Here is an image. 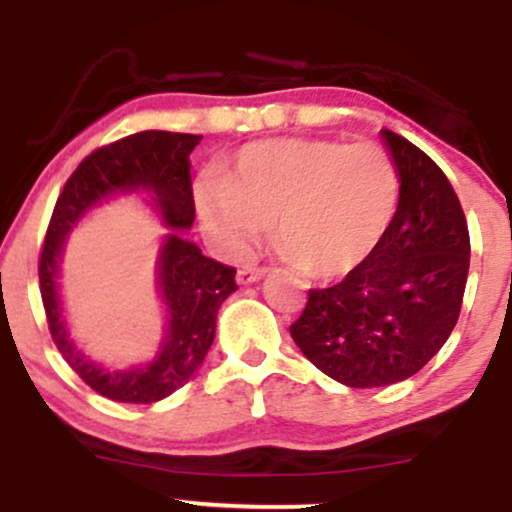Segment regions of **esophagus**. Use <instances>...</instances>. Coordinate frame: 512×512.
Returning <instances> with one entry per match:
<instances>
[{"mask_svg": "<svg viewBox=\"0 0 512 512\" xmlns=\"http://www.w3.org/2000/svg\"><path fill=\"white\" fill-rule=\"evenodd\" d=\"M262 276H264V269H257V267H243V269H238V284L248 286V284H252V281L262 279Z\"/></svg>", "mask_w": 512, "mask_h": 512, "instance_id": "obj_1", "label": "esophagus"}]
</instances>
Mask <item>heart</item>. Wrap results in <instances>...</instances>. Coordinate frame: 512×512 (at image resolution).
I'll return each instance as SVG.
<instances>
[{
  "mask_svg": "<svg viewBox=\"0 0 512 512\" xmlns=\"http://www.w3.org/2000/svg\"><path fill=\"white\" fill-rule=\"evenodd\" d=\"M399 197L402 180L385 146L267 139L243 146L223 178L199 185L197 211L226 260L255 255L274 221L286 262L337 279L383 248Z\"/></svg>",
  "mask_w": 512,
  "mask_h": 512,
  "instance_id": "heart-1",
  "label": "heart"
}]
</instances>
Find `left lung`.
Segmentation results:
<instances>
[{"instance_id": "left-lung-1", "label": "left lung", "mask_w": 512, "mask_h": 512, "mask_svg": "<svg viewBox=\"0 0 512 512\" xmlns=\"http://www.w3.org/2000/svg\"><path fill=\"white\" fill-rule=\"evenodd\" d=\"M402 197L383 248L330 289H310L291 337L349 387L407 380L438 354L460 317L469 231L450 180L419 146L383 129Z\"/></svg>"}]
</instances>
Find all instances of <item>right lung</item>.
Instances as JSON below:
<instances>
[{
  "label": "right lung",
  "mask_w": 512,
  "mask_h": 512,
  "mask_svg": "<svg viewBox=\"0 0 512 512\" xmlns=\"http://www.w3.org/2000/svg\"><path fill=\"white\" fill-rule=\"evenodd\" d=\"M199 139V134L146 129L88 154L64 182L40 248V296L52 342L91 390L115 402L151 404L185 385L214 342L221 303L238 289L236 269L204 257L202 250L180 238L178 231L195 221L190 154ZM134 189L149 191L171 226L159 261V285L169 308V334L149 367L110 374L84 359L66 337L56 298V267L63 238L75 221L105 196Z\"/></svg>",
  "instance_id": "obj_1"
}]
</instances>
